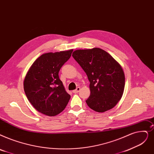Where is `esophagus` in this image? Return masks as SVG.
<instances>
[{
  "mask_svg": "<svg viewBox=\"0 0 154 154\" xmlns=\"http://www.w3.org/2000/svg\"><path fill=\"white\" fill-rule=\"evenodd\" d=\"M80 90H81V88H79V87H78V88H77L75 90H73V91H72V92L76 94V93H78V92L80 91Z\"/></svg>",
  "mask_w": 154,
  "mask_h": 154,
  "instance_id": "34e87169",
  "label": "esophagus"
}]
</instances>
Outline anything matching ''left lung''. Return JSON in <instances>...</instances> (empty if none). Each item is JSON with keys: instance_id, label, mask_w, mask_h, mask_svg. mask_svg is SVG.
Masks as SVG:
<instances>
[{"instance_id": "8db88e82", "label": "left lung", "mask_w": 154, "mask_h": 154, "mask_svg": "<svg viewBox=\"0 0 154 154\" xmlns=\"http://www.w3.org/2000/svg\"><path fill=\"white\" fill-rule=\"evenodd\" d=\"M72 57L86 73L91 94L85 102L94 111L112 109L121 99L125 88L123 69L108 52L99 48L77 50Z\"/></svg>"}]
</instances>
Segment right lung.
Instances as JSON below:
<instances>
[{"instance_id": "right-lung-1", "label": "right lung", "mask_w": 154, "mask_h": 154, "mask_svg": "<svg viewBox=\"0 0 154 154\" xmlns=\"http://www.w3.org/2000/svg\"><path fill=\"white\" fill-rule=\"evenodd\" d=\"M73 50L46 53L31 66L24 81V90L29 101L39 112L49 116L60 113L70 99L58 72L70 58Z\"/></svg>"}]
</instances>
